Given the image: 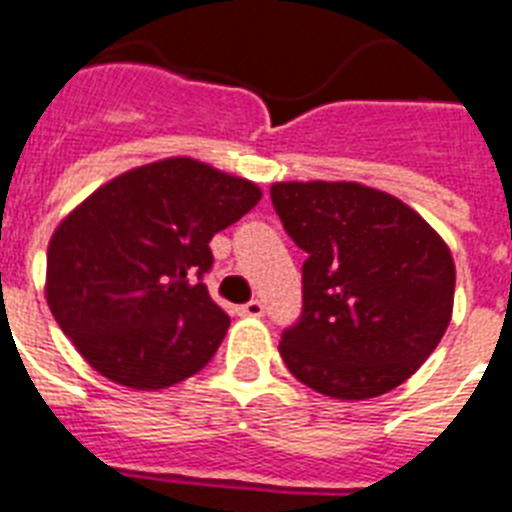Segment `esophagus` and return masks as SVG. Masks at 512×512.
<instances>
[{
    "label": "esophagus",
    "instance_id": "esophagus-1",
    "mask_svg": "<svg viewBox=\"0 0 512 512\" xmlns=\"http://www.w3.org/2000/svg\"><path fill=\"white\" fill-rule=\"evenodd\" d=\"M263 313H265V305L260 302V299H252V302L239 307V315H247V318H260Z\"/></svg>",
    "mask_w": 512,
    "mask_h": 512
}]
</instances>
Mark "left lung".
<instances>
[{
    "instance_id": "left-lung-1",
    "label": "left lung",
    "mask_w": 512,
    "mask_h": 512,
    "mask_svg": "<svg viewBox=\"0 0 512 512\" xmlns=\"http://www.w3.org/2000/svg\"><path fill=\"white\" fill-rule=\"evenodd\" d=\"M270 199L307 252L302 315L278 342L286 368L334 400L392 392L450 326V247L402 199L355 181H281Z\"/></svg>"
}]
</instances>
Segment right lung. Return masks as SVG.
Instances as JSON below:
<instances>
[{"instance_id": "obj_1", "label": "right lung", "mask_w": 512, "mask_h": 512, "mask_svg": "<svg viewBox=\"0 0 512 512\" xmlns=\"http://www.w3.org/2000/svg\"><path fill=\"white\" fill-rule=\"evenodd\" d=\"M263 191L191 157L126 170L60 220L47 249V305L81 357L128 389L202 371L228 318L202 284L210 239Z\"/></svg>"}]
</instances>
